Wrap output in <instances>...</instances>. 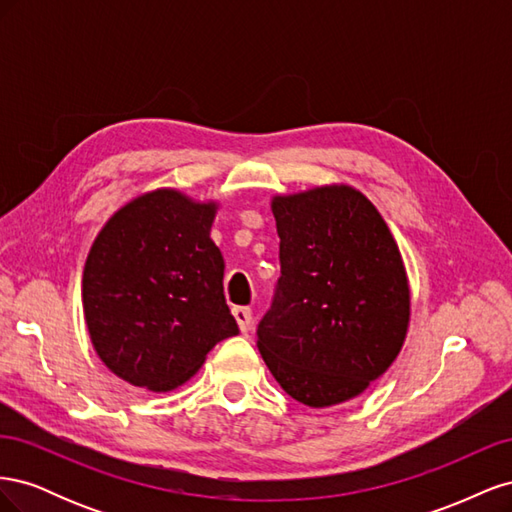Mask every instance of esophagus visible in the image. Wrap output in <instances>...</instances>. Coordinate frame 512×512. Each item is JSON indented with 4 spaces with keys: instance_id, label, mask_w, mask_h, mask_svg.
<instances>
[{
    "instance_id": "obj_1",
    "label": "esophagus",
    "mask_w": 512,
    "mask_h": 512,
    "mask_svg": "<svg viewBox=\"0 0 512 512\" xmlns=\"http://www.w3.org/2000/svg\"><path fill=\"white\" fill-rule=\"evenodd\" d=\"M232 316H235L241 331L250 329V324H252V309L250 307H232Z\"/></svg>"
}]
</instances>
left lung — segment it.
I'll return each mask as SVG.
<instances>
[{"mask_svg": "<svg viewBox=\"0 0 512 512\" xmlns=\"http://www.w3.org/2000/svg\"><path fill=\"white\" fill-rule=\"evenodd\" d=\"M282 275L258 324V350L282 389L309 408L361 395L404 346V260L369 198L350 185L273 196Z\"/></svg>", "mask_w": 512, "mask_h": 512, "instance_id": "obj_1", "label": "left lung"}]
</instances>
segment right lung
I'll return each mask as SVG.
<instances>
[{
	"mask_svg": "<svg viewBox=\"0 0 512 512\" xmlns=\"http://www.w3.org/2000/svg\"><path fill=\"white\" fill-rule=\"evenodd\" d=\"M218 203L173 188L123 205L91 245L83 312L100 361L153 393L188 382L209 350L239 333L224 299V258L211 241Z\"/></svg>",
	"mask_w": 512,
	"mask_h": 512,
	"instance_id": "1",
	"label": "right lung"
}]
</instances>
